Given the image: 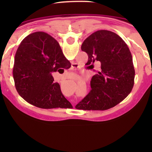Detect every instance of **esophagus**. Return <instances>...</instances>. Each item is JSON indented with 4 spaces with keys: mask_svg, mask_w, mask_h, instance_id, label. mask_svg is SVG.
<instances>
[{
    "mask_svg": "<svg viewBox=\"0 0 152 152\" xmlns=\"http://www.w3.org/2000/svg\"><path fill=\"white\" fill-rule=\"evenodd\" d=\"M76 68H77V64H72L71 70H75Z\"/></svg>",
    "mask_w": 152,
    "mask_h": 152,
    "instance_id": "34e87169",
    "label": "esophagus"
}]
</instances>
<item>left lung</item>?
I'll list each match as a JSON object with an SVG mask.
<instances>
[{
    "instance_id": "8db88e82",
    "label": "left lung",
    "mask_w": 152,
    "mask_h": 152,
    "mask_svg": "<svg viewBox=\"0 0 152 152\" xmlns=\"http://www.w3.org/2000/svg\"><path fill=\"white\" fill-rule=\"evenodd\" d=\"M81 48L88 56L86 65L89 68L97 62L101 66L94 70L90 93L75 108L104 111L115 107L128 96L134 84L135 70L127 45L115 33L102 30L87 37Z\"/></svg>"
}]
</instances>
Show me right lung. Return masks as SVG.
I'll list each match as a JSON object with an SVG mask.
<instances>
[{"mask_svg": "<svg viewBox=\"0 0 152 152\" xmlns=\"http://www.w3.org/2000/svg\"><path fill=\"white\" fill-rule=\"evenodd\" d=\"M70 66L53 37L43 32L32 33L21 41L14 57L16 91L27 102L41 109L72 107L51 75Z\"/></svg>", "mask_w": 152, "mask_h": 152, "instance_id": "obj_1", "label": "right lung"}]
</instances>
